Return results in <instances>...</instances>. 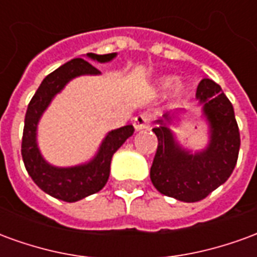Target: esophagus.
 <instances>
[{
	"label": "esophagus",
	"instance_id": "34e87169",
	"mask_svg": "<svg viewBox=\"0 0 257 257\" xmlns=\"http://www.w3.org/2000/svg\"><path fill=\"white\" fill-rule=\"evenodd\" d=\"M150 115L147 114H139L138 117H135L134 126L136 131H143V129H147L150 126Z\"/></svg>",
	"mask_w": 257,
	"mask_h": 257
}]
</instances>
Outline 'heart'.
<instances>
[{"mask_svg": "<svg viewBox=\"0 0 257 257\" xmlns=\"http://www.w3.org/2000/svg\"><path fill=\"white\" fill-rule=\"evenodd\" d=\"M169 82H171V78L169 77H164V78L160 81V85H161V88H165L167 85H169ZM183 90V84L180 82V81H176L175 84H173V92L175 93H180Z\"/></svg>", "mask_w": 257, "mask_h": 257, "instance_id": "obj_1", "label": "heart"}]
</instances>
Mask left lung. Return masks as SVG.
<instances>
[{
	"label": "left lung",
	"mask_w": 257,
	"mask_h": 257,
	"mask_svg": "<svg viewBox=\"0 0 257 257\" xmlns=\"http://www.w3.org/2000/svg\"><path fill=\"white\" fill-rule=\"evenodd\" d=\"M197 100L208 123L209 142L205 149L191 151L176 140L171 129L183 108L167 112L153 128L158 139L150 169L154 187L164 195L183 202H197L226 182L235 168L239 151V131L231 101L209 78L201 79Z\"/></svg>",
	"instance_id": "obj_1"
}]
</instances>
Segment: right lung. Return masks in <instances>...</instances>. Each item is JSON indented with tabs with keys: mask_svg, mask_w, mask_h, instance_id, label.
Masks as SVG:
<instances>
[{
	"mask_svg": "<svg viewBox=\"0 0 257 257\" xmlns=\"http://www.w3.org/2000/svg\"><path fill=\"white\" fill-rule=\"evenodd\" d=\"M117 53H86V58L99 63L111 62ZM99 74L100 71L84 59L77 58L70 60L44 78L26 111L22 139V157L26 169L42 191L66 202H75L90 194L100 191L106 186L110 176V164L114 153L125 143V140L134 135L135 129L132 125L114 129L101 140L93 158L74 167H55L42 157L37 142L38 122L53 97L60 93L71 79L79 75Z\"/></svg>",
	"mask_w": 257,
	"mask_h": 257,
	"instance_id": "right-lung-1",
	"label": "right lung"
}]
</instances>
